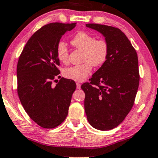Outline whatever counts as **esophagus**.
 <instances>
[{
  "mask_svg": "<svg viewBox=\"0 0 158 158\" xmlns=\"http://www.w3.org/2000/svg\"><path fill=\"white\" fill-rule=\"evenodd\" d=\"M76 85H77V89H81V83H76Z\"/></svg>",
  "mask_w": 158,
  "mask_h": 158,
  "instance_id": "1",
  "label": "esophagus"
}]
</instances>
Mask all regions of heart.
Instances as JSON below:
<instances>
[{"label": "heart", "instance_id": "b5f03b06", "mask_svg": "<svg viewBox=\"0 0 158 158\" xmlns=\"http://www.w3.org/2000/svg\"><path fill=\"white\" fill-rule=\"evenodd\" d=\"M71 44L75 48L83 51L82 64L75 65L64 69V74L67 78L76 81H82L91 73L92 67H99L106 61L109 56V44L104 38L95 39L89 32L80 31L72 38ZM56 56L59 60L67 63L69 60V50L63 41L56 46Z\"/></svg>", "mask_w": 158, "mask_h": 158}]
</instances>
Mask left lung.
Instances as JSON below:
<instances>
[{"label": "left lung", "instance_id": "left-lung-1", "mask_svg": "<svg viewBox=\"0 0 158 158\" xmlns=\"http://www.w3.org/2000/svg\"><path fill=\"white\" fill-rule=\"evenodd\" d=\"M87 27L100 32L108 42L109 56L85 83L84 107L94 128L109 131L123 121L131 110L139 84L138 56L126 35L118 28L98 24Z\"/></svg>", "mask_w": 158, "mask_h": 158}]
</instances>
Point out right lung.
I'll return each mask as SVG.
<instances>
[{"instance_id": "add662e5", "label": "right lung", "mask_w": 158, "mask_h": 158, "mask_svg": "<svg viewBox=\"0 0 158 158\" xmlns=\"http://www.w3.org/2000/svg\"><path fill=\"white\" fill-rule=\"evenodd\" d=\"M76 23H50L32 35L18 61L17 93L24 110L31 119L44 128H54L66 118L74 81L61 77L55 86L52 81L60 72L56 46L65 32ZM56 81V80H55Z\"/></svg>"}]
</instances>
